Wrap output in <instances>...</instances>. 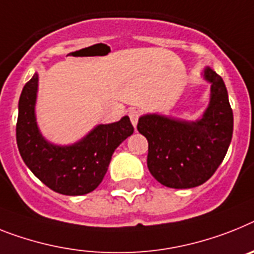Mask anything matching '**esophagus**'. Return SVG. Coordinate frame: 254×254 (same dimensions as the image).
Listing matches in <instances>:
<instances>
[{
  "mask_svg": "<svg viewBox=\"0 0 254 254\" xmlns=\"http://www.w3.org/2000/svg\"><path fill=\"white\" fill-rule=\"evenodd\" d=\"M139 116H140L139 111H137V110H131L130 112H129V117H130V121H131V124H133V127H137L138 119H139Z\"/></svg>",
  "mask_w": 254,
  "mask_h": 254,
  "instance_id": "esophagus-1",
  "label": "esophagus"
}]
</instances>
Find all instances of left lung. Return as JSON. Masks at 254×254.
<instances>
[{
  "mask_svg": "<svg viewBox=\"0 0 254 254\" xmlns=\"http://www.w3.org/2000/svg\"><path fill=\"white\" fill-rule=\"evenodd\" d=\"M204 77L210 82V101L201 119L183 121L152 114L138 120V131L148 140V170L170 189H192L206 182L231 143L234 116L225 82L209 67Z\"/></svg>",
  "mask_w": 254,
  "mask_h": 254,
  "instance_id": "8db88e82",
  "label": "left lung"
}]
</instances>
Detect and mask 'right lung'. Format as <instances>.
<instances>
[{
    "label": "right lung",
    "instance_id": "obj_1",
    "mask_svg": "<svg viewBox=\"0 0 254 254\" xmlns=\"http://www.w3.org/2000/svg\"><path fill=\"white\" fill-rule=\"evenodd\" d=\"M38 74L23 87L19 99L16 143L25 165L44 185L62 195L77 196L94 191L107 173L112 153L134 131L129 117L98 125L71 146L45 139L36 123Z\"/></svg>",
    "mask_w": 254,
    "mask_h": 254
}]
</instances>
